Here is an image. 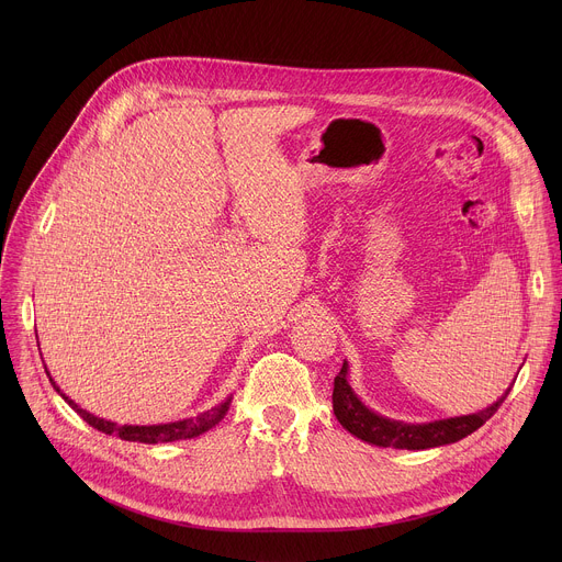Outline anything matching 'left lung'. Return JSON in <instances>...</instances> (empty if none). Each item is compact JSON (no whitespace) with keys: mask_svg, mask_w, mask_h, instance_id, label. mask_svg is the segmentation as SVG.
<instances>
[{"mask_svg":"<svg viewBox=\"0 0 562 562\" xmlns=\"http://www.w3.org/2000/svg\"><path fill=\"white\" fill-rule=\"evenodd\" d=\"M507 393L485 412L449 418V420H436L427 425H405L397 420H386L369 412L360 403L347 382V362H345L340 373L334 380V414L349 434H353L364 442H371L378 447H395V449H431V447L458 442L464 436L483 427L505 403Z\"/></svg>","mask_w":562,"mask_h":562,"instance_id":"obj_1","label":"left lung"}]
</instances>
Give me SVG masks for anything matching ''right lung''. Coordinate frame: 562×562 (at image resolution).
<instances>
[{
    "label": "right lung",
    "mask_w": 562,
    "mask_h": 562,
    "mask_svg": "<svg viewBox=\"0 0 562 562\" xmlns=\"http://www.w3.org/2000/svg\"><path fill=\"white\" fill-rule=\"evenodd\" d=\"M48 378H50V373H48ZM50 382H53V378H50ZM53 386H55V382H53ZM57 389V393L66 400V403L82 416L91 427H95L98 431H102V434H113V436H117V438H122V440H128V442H144V445H155V442H173V440H187V438H195V436H200V434H204V431H209L211 427H215L220 420H222V416L226 414V409H228V400L226 403L222 405V407H215V409H209V412H204V414H200L198 418H187V420H178V423H169V425H150V427H131V425H115V423H109V420H104V418H98V416H93V414H89V412H85V409H79L72 400H68L61 391H59V386H55Z\"/></svg>",
    "instance_id": "add662e5"
}]
</instances>
